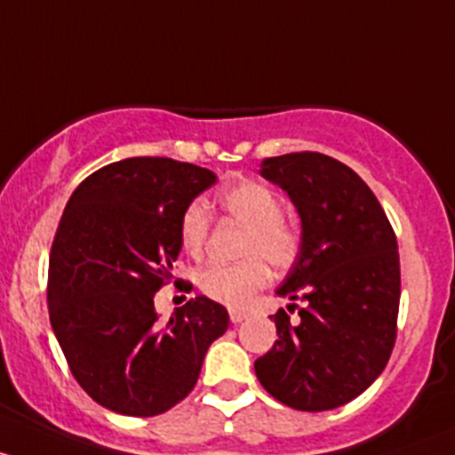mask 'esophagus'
<instances>
[{
  "instance_id": "1",
  "label": "esophagus",
  "mask_w": 455,
  "mask_h": 455,
  "mask_svg": "<svg viewBox=\"0 0 455 455\" xmlns=\"http://www.w3.org/2000/svg\"><path fill=\"white\" fill-rule=\"evenodd\" d=\"M245 317H247L245 311H238V308H229V322H232V324H241Z\"/></svg>"
}]
</instances>
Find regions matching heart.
<instances>
[{
    "instance_id": "obj_1",
    "label": "heart",
    "mask_w": 455,
    "mask_h": 455,
    "mask_svg": "<svg viewBox=\"0 0 455 455\" xmlns=\"http://www.w3.org/2000/svg\"><path fill=\"white\" fill-rule=\"evenodd\" d=\"M219 208L247 226L243 256L250 259L223 265L212 262L199 275L201 291L228 307H247L269 283L271 265L284 269L299 254V232L284 221L283 201L259 181H236L219 193ZM210 234V214L201 204H190L180 219V241L188 254H199Z\"/></svg>"
}]
</instances>
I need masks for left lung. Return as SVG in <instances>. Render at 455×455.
Instances as JSON below:
<instances>
[{
	"label": "left lung",
	"instance_id": "left-lung-1",
	"mask_svg": "<svg viewBox=\"0 0 455 455\" xmlns=\"http://www.w3.org/2000/svg\"><path fill=\"white\" fill-rule=\"evenodd\" d=\"M302 221V245L278 296L298 322L274 317L278 339L256 359L260 386L302 411L346 405L383 372L396 341L401 265L395 229L366 181L322 153L267 157Z\"/></svg>",
	"mask_w": 455,
	"mask_h": 455
}]
</instances>
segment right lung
Here are the masks:
<instances>
[{
    "instance_id": "obj_1",
    "label": "right lung",
    "mask_w": 455,
    "mask_h": 455,
    "mask_svg": "<svg viewBox=\"0 0 455 455\" xmlns=\"http://www.w3.org/2000/svg\"><path fill=\"white\" fill-rule=\"evenodd\" d=\"M214 181L188 162L129 157L92 172L65 205L50 251V322L74 379L107 410H171L228 331L226 307L205 296L166 324L153 302L181 251V214Z\"/></svg>"
}]
</instances>
